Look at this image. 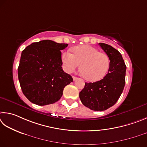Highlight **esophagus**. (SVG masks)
Returning a JSON list of instances; mask_svg holds the SVG:
<instances>
[{"instance_id": "esophagus-1", "label": "esophagus", "mask_w": 147, "mask_h": 147, "mask_svg": "<svg viewBox=\"0 0 147 147\" xmlns=\"http://www.w3.org/2000/svg\"><path fill=\"white\" fill-rule=\"evenodd\" d=\"M78 78H77V77H75V76H73V79H74V81H76L77 80V79H78Z\"/></svg>"}]
</instances>
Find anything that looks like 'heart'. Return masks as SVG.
Listing matches in <instances>:
<instances>
[{
    "label": "heart",
    "mask_w": 147,
    "mask_h": 147,
    "mask_svg": "<svg viewBox=\"0 0 147 147\" xmlns=\"http://www.w3.org/2000/svg\"><path fill=\"white\" fill-rule=\"evenodd\" d=\"M64 69L72 73L81 66L82 76L86 81L96 82L103 79L109 71L110 59L106 53L90 45L76 46L73 54L64 51L61 56Z\"/></svg>",
    "instance_id": "obj_1"
}]
</instances>
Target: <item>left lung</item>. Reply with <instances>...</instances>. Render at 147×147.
<instances>
[{"mask_svg": "<svg viewBox=\"0 0 147 147\" xmlns=\"http://www.w3.org/2000/svg\"><path fill=\"white\" fill-rule=\"evenodd\" d=\"M110 59L109 71L105 78L95 83H86L79 93L84 106L95 111H103L114 105L125 84L126 66L121 54L107 44L99 43Z\"/></svg>", "mask_w": 147, "mask_h": 147, "instance_id": "8db88e82", "label": "left lung"}]
</instances>
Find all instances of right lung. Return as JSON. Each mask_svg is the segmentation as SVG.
Returning a JSON list of instances; mask_svg holds the SVG:
<instances>
[{
  "label": "right lung",
  "instance_id": "obj_1",
  "mask_svg": "<svg viewBox=\"0 0 147 147\" xmlns=\"http://www.w3.org/2000/svg\"><path fill=\"white\" fill-rule=\"evenodd\" d=\"M68 44L51 40L33 42L22 51L18 68L20 88L26 97L35 105L55 103L73 78L62 68L61 51Z\"/></svg>",
  "mask_w": 147,
  "mask_h": 147
}]
</instances>
